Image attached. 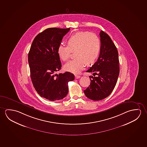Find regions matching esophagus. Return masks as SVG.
Listing matches in <instances>:
<instances>
[{
	"label": "esophagus",
	"instance_id": "1",
	"mask_svg": "<svg viewBox=\"0 0 147 147\" xmlns=\"http://www.w3.org/2000/svg\"><path fill=\"white\" fill-rule=\"evenodd\" d=\"M80 78V76H77V75H76V76H75V79H79Z\"/></svg>",
	"mask_w": 147,
	"mask_h": 147
}]
</instances>
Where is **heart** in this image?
Returning a JSON list of instances; mask_svg holds the SVG:
<instances>
[{"label":"heart","mask_w":147,"mask_h":147,"mask_svg":"<svg viewBox=\"0 0 147 147\" xmlns=\"http://www.w3.org/2000/svg\"><path fill=\"white\" fill-rule=\"evenodd\" d=\"M68 45H59L57 52L62 60L67 61L70 58L72 51H75L76 59L64 65L66 71L79 74L84 69L86 63L90 65L96 61L100 54V40L93 33L80 31L70 36L67 39Z\"/></svg>","instance_id":"obj_1"}]
</instances>
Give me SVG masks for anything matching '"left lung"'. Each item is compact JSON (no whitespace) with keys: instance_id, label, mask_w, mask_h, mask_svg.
<instances>
[{"instance_id":"1","label":"left lung","mask_w":147,"mask_h":147,"mask_svg":"<svg viewBox=\"0 0 147 147\" xmlns=\"http://www.w3.org/2000/svg\"><path fill=\"white\" fill-rule=\"evenodd\" d=\"M100 53L98 60L87 72H93L90 85L84 90L85 96L93 100L107 98L114 89L119 73V54L107 34L101 30ZM89 78H90V76Z\"/></svg>"}]
</instances>
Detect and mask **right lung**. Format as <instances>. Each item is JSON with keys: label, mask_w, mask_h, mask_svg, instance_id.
I'll return each instance as SVG.
<instances>
[{"label": "right lung", "mask_w": 147, "mask_h": 147, "mask_svg": "<svg viewBox=\"0 0 147 147\" xmlns=\"http://www.w3.org/2000/svg\"><path fill=\"white\" fill-rule=\"evenodd\" d=\"M70 28H47L36 36L28 55L33 86L42 98L55 101L65 98L68 83L75 79L69 72L57 74L61 63L57 52L59 45Z\"/></svg>", "instance_id": "1"}]
</instances>
